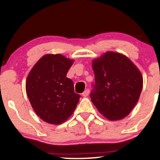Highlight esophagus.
Listing matches in <instances>:
<instances>
[{"mask_svg": "<svg viewBox=\"0 0 160 160\" xmlns=\"http://www.w3.org/2000/svg\"><path fill=\"white\" fill-rule=\"evenodd\" d=\"M89 92H90V90L88 89H86L83 92H82V96H83L84 97H86V96H88Z\"/></svg>", "mask_w": 160, "mask_h": 160, "instance_id": "esophagus-1", "label": "esophagus"}]
</instances>
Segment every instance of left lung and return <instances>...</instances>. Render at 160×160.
<instances>
[{"label":"left lung","instance_id":"1","mask_svg":"<svg viewBox=\"0 0 160 160\" xmlns=\"http://www.w3.org/2000/svg\"><path fill=\"white\" fill-rule=\"evenodd\" d=\"M95 84L90 98L110 120L125 118L134 108L142 89L140 71L125 56L108 52L92 62Z\"/></svg>","mask_w":160,"mask_h":160}]
</instances>
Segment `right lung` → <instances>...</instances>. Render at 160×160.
<instances>
[{
  "mask_svg": "<svg viewBox=\"0 0 160 160\" xmlns=\"http://www.w3.org/2000/svg\"><path fill=\"white\" fill-rule=\"evenodd\" d=\"M73 61L60 54L39 59L27 76L26 91L31 105L47 123L58 125L73 113L81 96L74 92L73 82L67 78Z\"/></svg>",
  "mask_w": 160,
  "mask_h": 160,
  "instance_id": "obj_1",
  "label": "right lung"
}]
</instances>
